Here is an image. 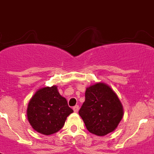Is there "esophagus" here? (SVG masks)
<instances>
[{"label":"esophagus","instance_id":"obj_1","mask_svg":"<svg viewBox=\"0 0 154 154\" xmlns=\"http://www.w3.org/2000/svg\"><path fill=\"white\" fill-rule=\"evenodd\" d=\"M73 111H74L75 112H78V110H79V105H75V106H73Z\"/></svg>","mask_w":154,"mask_h":154}]
</instances>
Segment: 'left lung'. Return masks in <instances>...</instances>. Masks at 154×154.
Returning a JSON list of instances; mask_svg holds the SVG:
<instances>
[{
	"label": "left lung",
	"mask_w": 154,
	"mask_h": 154,
	"mask_svg": "<svg viewBox=\"0 0 154 154\" xmlns=\"http://www.w3.org/2000/svg\"><path fill=\"white\" fill-rule=\"evenodd\" d=\"M91 134L105 136L117 127L123 117L122 103L109 86L97 83L87 88L85 101L79 110Z\"/></svg>",
	"instance_id": "left-lung-1"
}]
</instances>
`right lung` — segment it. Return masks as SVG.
Wrapping results in <instances>:
<instances>
[{"mask_svg":"<svg viewBox=\"0 0 154 154\" xmlns=\"http://www.w3.org/2000/svg\"><path fill=\"white\" fill-rule=\"evenodd\" d=\"M73 110L58 93L56 86L39 89L30 100L27 117L31 126L40 134L50 135L63 127Z\"/></svg>","mask_w":154,"mask_h":154,"instance_id":"1","label":"right lung"}]
</instances>
